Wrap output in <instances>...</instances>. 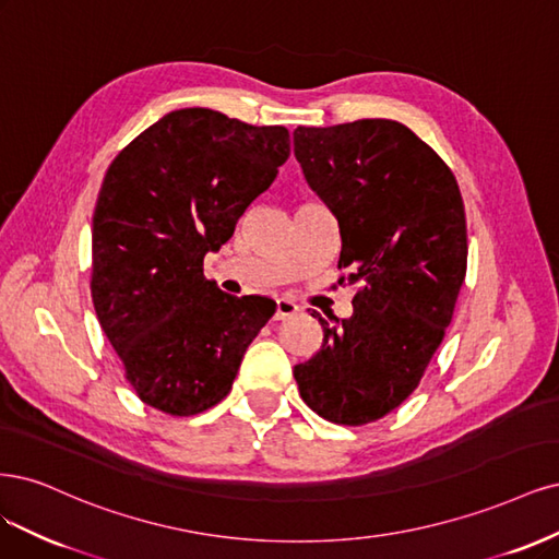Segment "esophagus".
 <instances>
[{
  "mask_svg": "<svg viewBox=\"0 0 559 559\" xmlns=\"http://www.w3.org/2000/svg\"><path fill=\"white\" fill-rule=\"evenodd\" d=\"M297 311H299V306H297L293 299H285V297H281V299H276V313H274V320H285V318L295 316Z\"/></svg>",
  "mask_w": 559,
  "mask_h": 559,
  "instance_id": "1",
  "label": "esophagus"
}]
</instances>
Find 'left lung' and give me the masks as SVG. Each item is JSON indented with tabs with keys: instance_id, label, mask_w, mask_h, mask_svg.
I'll return each instance as SVG.
<instances>
[{
	"instance_id": "left-lung-1",
	"label": "left lung",
	"mask_w": 559,
	"mask_h": 559,
	"mask_svg": "<svg viewBox=\"0 0 559 559\" xmlns=\"http://www.w3.org/2000/svg\"><path fill=\"white\" fill-rule=\"evenodd\" d=\"M293 139L306 183L338 221V269L359 283L350 318L330 325L313 311L325 336L295 381L318 416L367 425L418 388L453 320L466 274L462 194L397 120L297 128Z\"/></svg>"
}]
</instances>
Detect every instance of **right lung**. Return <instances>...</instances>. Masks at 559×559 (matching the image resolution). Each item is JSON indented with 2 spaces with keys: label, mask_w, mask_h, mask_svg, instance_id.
<instances>
[{
  "label": "right lung",
  "mask_w": 559,
  "mask_h": 559,
  "mask_svg": "<svg viewBox=\"0 0 559 559\" xmlns=\"http://www.w3.org/2000/svg\"><path fill=\"white\" fill-rule=\"evenodd\" d=\"M290 132L211 109H178L111 162L93 215V304L139 400L197 416L227 397L250 341L274 316L266 297H231L204 255L231 239L274 183Z\"/></svg>",
  "instance_id": "right-lung-1"
}]
</instances>
